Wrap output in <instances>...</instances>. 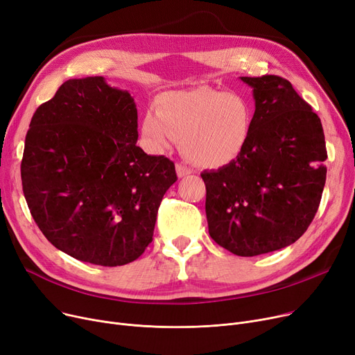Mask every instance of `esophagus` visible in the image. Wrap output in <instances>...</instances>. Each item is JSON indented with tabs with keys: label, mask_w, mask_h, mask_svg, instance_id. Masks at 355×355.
Returning <instances> with one entry per match:
<instances>
[{
	"label": "esophagus",
	"mask_w": 355,
	"mask_h": 355,
	"mask_svg": "<svg viewBox=\"0 0 355 355\" xmlns=\"http://www.w3.org/2000/svg\"><path fill=\"white\" fill-rule=\"evenodd\" d=\"M176 173H178V178H184V176H188V175L192 173V168L188 167V166H184V164L178 163L176 164Z\"/></svg>",
	"instance_id": "34e87169"
}]
</instances>
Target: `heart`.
<instances>
[{
    "instance_id": "obj_1",
    "label": "heart",
    "mask_w": 355,
    "mask_h": 355,
    "mask_svg": "<svg viewBox=\"0 0 355 355\" xmlns=\"http://www.w3.org/2000/svg\"><path fill=\"white\" fill-rule=\"evenodd\" d=\"M252 125L248 99L208 87L168 91L157 98L156 110L141 118V134L153 148L180 139V150L191 162L219 167L244 150Z\"/></svg>"
}]
</instances>
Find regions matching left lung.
I'll return each mask as SVG.
<instances>
[{"label": "left lung", "instance_id": "obj_1", "mask_svg": "<svg viewBox=\"0 0 355 355\" xmlns=\"http://www.w3.org/2000/svg\"><path fill=\"white\" fill-rule=\"evenodd\" d=\"M254 98L248 141L237 159L202 172L212 240L252 257L299 240L318 211L327 180L322 124L280 76L240 78Z\"/></svg>", "mask_w": 355, "mask_h": 355}]
</instances>
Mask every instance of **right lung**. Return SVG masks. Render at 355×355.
<instances>
[{"mask_svg":"<svg viewBox=\"0 0 355 355\" xmlns=\"http://www.w3.org/2000/svg\"><path fill=\"white\" fill-rule=\"evenodd\" d=\"M137 107L104 76L69 79L31 118L23 192L44 237L96 266L137 260L153 241L175 164L137 146Z\"/></svg>","mask_w":355,"mask_h":355,"instance_id":"1","label":"right lung"}]
</instances>
